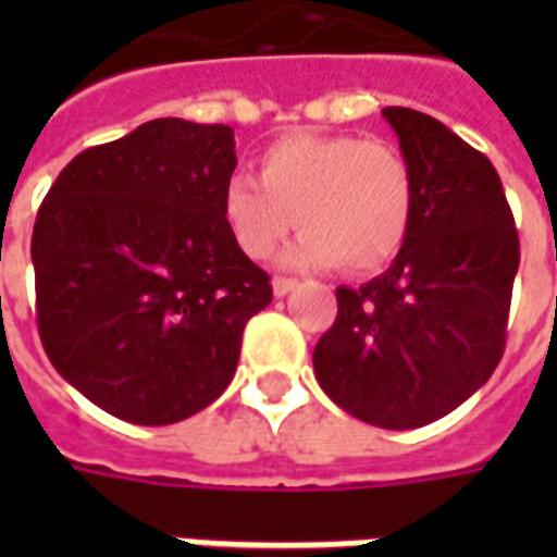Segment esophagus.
I'll list each match as a JSON object with an SVG mask.
<instances>
[{
  "label": "esophagus",
  "mask_w": 557,
  "mask_h": 557,
  "mask_svg": "<svg viewBox=\"0 0 557 557\" xmlns=\"http://www.w3.org/2000/svg\"><path fill=\"white\" fill-rule=\"evenodd\" d=\"M295 286H298V280H292V277H274V283H271V289H274V295H277V298L289 295Z\"/></svg>",
  "instance_id": "1"
}]
</instances>
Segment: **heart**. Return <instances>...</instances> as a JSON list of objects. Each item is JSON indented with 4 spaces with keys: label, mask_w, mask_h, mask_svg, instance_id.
<instances>
[{
    "label": "heart",
    "mask_w": 557,
    "mask_h": 557,
    "mask_svg": "<svg viewBox=\"0 0 557 557\" xmlns=\"http://www.w3.org/2000/svg\"><path fill=\"white\" fill-rule=\"evenodd\" d=\"M235 247L268 259L298 223L283 262L370 274L403 250L414 220V172L391 143L351 134H292L259 154V182L235 172L220 190Z\"/></svg>",
    "instance_id": "heart-1"
}]
</instances>
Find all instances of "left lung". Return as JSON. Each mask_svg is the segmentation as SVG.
I'll use <instances>...</instances> for the list:
<instances>
[{"label":"left lung","instance_id":"1","mask_svg":"<svg viewBox=\"0 0 557 557\" xmlns=\"http://www.w3.org/2000/svg\"><path fill=\"white\" fill-rule=\"evenodd\" d=\"M382 115L414 172V220L385 274L339 286L313 370L351 418L418 430L462 406L502 361L519 238L486 154L418 110Z\"/></svg>","mask_w":557,"mask_h":557}]
</instances>
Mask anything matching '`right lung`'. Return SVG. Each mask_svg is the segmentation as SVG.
Returning <instances> with one entry per match:
<instances>
[{"instance_id":"obj_1","label":"right lung","mask_w":557,"mask_h":557,"mask_svg":"<svg viewBox=\"0 0 557 557\" xmlns=\"http://www.w3.org/2000/svg\"><path fill=\"white\" fill-rule=\"evenodd\" d=\"M235 163L230 125L154 119L50 187L32 232L38 334L98 409L163 426L232 382L244 325L271 304L220 218Z\"/></svg>"}]
</instances>
